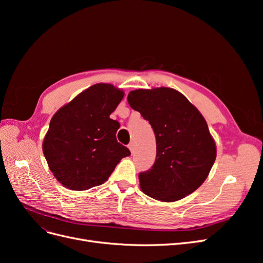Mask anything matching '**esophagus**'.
<instances>
[{
	"mask_svg": "<svg viewBox=\"0 0 263 263\" xmlns=\"http://www.w3.org/2000/svg\"><path fill=\"white\" fill-rule=\"evenodd\" d=\"M128 148H129V150L132 151V153H134V142H129Z\"/></svg>",
	"mask_w": 263,
	"mask_h": 263,
	"instance_id": "esophagus-1",
	"label": "esophagus"
}]
</instances>
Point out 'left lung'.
Segmentation results:
<instances>
[{
    "label": "left lung",
    "instance_id": "1",
    "mask_svg": "<svg viewBox=\"0 0 263 263\" xmlns=\"http://www.w3.org/2000/svg\"><path fill=\"white\" fill-rule=\"evenodd\" d=\"M129 105L153 127L157 156L151 169L139 173L140 189L163 202L193 193L208 178L216 145L198 109L170 87L139 89L127 97Z\"/></svg>",
    "mask_w": 263,
    "mask_h": 263
}]
</instances>
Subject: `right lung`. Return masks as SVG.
I'll list each match as a JSON object with an SVG mask.
<instances>
[{
  "mask_svg": "<svg viewBox=\"0 0 263 263\" xmlns=\"http://www.w3.org/2000/svg\"><path fill=\"white\" fill-rule=\"evenodd\" d=\"M123 98L114 85L98 83L52 116L43 151L65 187L84 191L103 184L121 159L130 155L116 139L119 123L109 118Z\"/></svg>",
  "mask_w": 263,
  "mask_h": 263,
  "instance_id": "1",
  "label": "right lung"
}]
</instances>
